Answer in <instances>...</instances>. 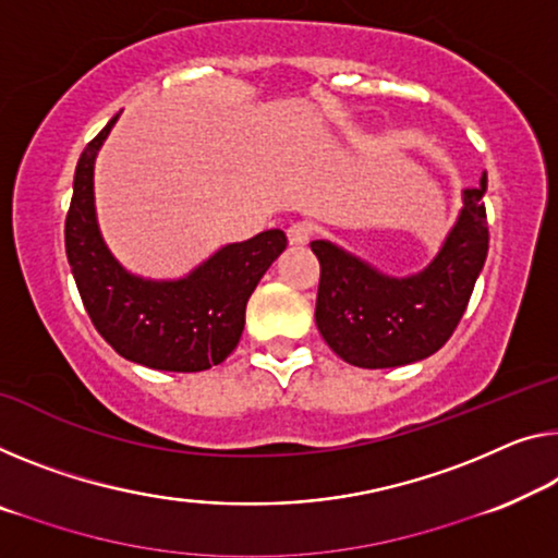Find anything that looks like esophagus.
<instances>
[{"label": "esophagus", "instance_id": "34e87169", "mask_svg": "<svg viewBox=\"0 0 558 558\" xmlns=\"http://www.w3.org/2000/svg\"><path fill=\"white\" fill-rule=\"evenodd\" d=\"M312 231L314 229H312V225H308V221H294V225L287 229L289 244H294V246L308 244V239H312Z\"/></svg>", "mask_w": 558, "mask_h": 558}]
</instances>
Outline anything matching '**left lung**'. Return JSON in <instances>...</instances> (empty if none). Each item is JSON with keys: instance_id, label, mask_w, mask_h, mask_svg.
Listing matches in <instances>:
<instances>
[{"instance_id": "8db88e82", "label": "left lung", "mask_w": 558, "mask_h": 558, "mask_svg": "<svg viewBox=\"0 0 558 558\" xmlns=\"http://www.w3.org/2000/svg\"><path fill=\"white\" fill-rule=\"evenodd\" d=\"M486 174L464 190V209L424 271L397 279L337 244L316 239L322 267L316 327L344 362L389 368L422 362L447 344L474 291L488 252Z\"/></svg>"}]
</instances>
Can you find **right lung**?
<instances>
[{
	"label": "right lung",
	"instance_id": "right-lung-1",
	"mask_svg": "<svg viewBox=\"0 0 558 558\" xmlns=\"http://www.w3.org/2000/svg\"><path fill=\"white\" fill-rule=\"evenodd\" d=\"M119 119L82 151L64 225L66 259L89 319L119 356L159 372H204L236 349L252 291L287 250L281 229L221 246L174 281L134 277L107 250L94 211V159Z\"/></svg>",
	"mask_w": 558,
	"mask_h": 558
}]
</instances>
